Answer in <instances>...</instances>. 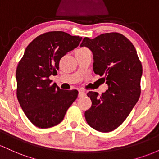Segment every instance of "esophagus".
Listing matches in <instances>:
<instances>
[{
	"mask_svg": "<svg viewBox=\"0 0 159 159\" xmlns=\"http://www.w3.org/2000/svg\"><path fill=\"white\" fill-rule=\"evenodd\" d=\"M85 96L84 91L80 90L79 93H78V96H79V97H82V96Z\"/></svg>",
	"mask_w": 159,
	"mask_h": 159,
	"instance_id": "1",
	"label": "esophagus"
}]
</instances>
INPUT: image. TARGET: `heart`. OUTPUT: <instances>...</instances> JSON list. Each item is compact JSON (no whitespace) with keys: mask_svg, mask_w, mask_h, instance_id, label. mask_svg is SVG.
<instances>
[{"mask_svg":"<svg viewBox=\"0 0 159 159\" xmlns=\"http://www.w3.org/2000/svg\"><path fill=\"white\" fill-rule=\"evenodd\" d=\"M83 48H80V49H83Z\"/></svg>","mask_w":159,"mask_h":159,"instance_id":"obj_1","label":"heart"}]
</instances>
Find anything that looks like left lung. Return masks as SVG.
<instances>
[{"label":"left lung","mask_w":159,"mask_h":159,"mask_svg":"<svg viewBox=\"0 0 159 159\" xmlns=\"http://www.w3.org/2000/svg\"><path fill=\"white\" fill-rule=\"evenodd\" d=\"M81 46L92 51L94 72L105 76L108 85L100 96L93 91L87 94L92 105L84 113L86 121L98 132H111L125 121L139 99L141 62L130 40L119 33L85 37Z\"/></svg>","instance_id":"1"}]
</instances>
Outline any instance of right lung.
I'll use <instances>...</instances> for the list:
<instances>
[{"instance_id": "add662e5", "label": "right lung", "mask_w": 159, "mask_h": 159, "mask_svg": "<svg viewBox=\"0 0 159 159\" xmlns=\"http://www.w3.org/2000/svg\"><path fill=\"white\" fill-rule=\"evenodd\" d=\"M81 39L63 31H50L38 36L25 49L16 69V96L35 126L47 129L59 124L77 98V90H61L51 84L49 76L57 74L61 58L78 46Z\"/></svg>"}]
</instances>
